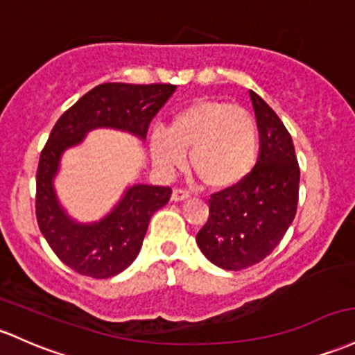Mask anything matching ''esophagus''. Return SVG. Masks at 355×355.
Listing matches in <instances>:
<instances>
[{
	"label": "esophagus",
	"instance_id": "esophagus-1",
	"mask_svg": "<svg viewBox=\"0 0 355 355\" xmlns=\"http://www.w3.org/2000/svg\"><path fill=\"white\" fill-rule=\"evenodd\" d=\"M189 197H190V193L187 192V190H182V189H173V192H171V202H184Z\"/></svg>",
	"mask_w": 355,
	"mask_h": 355
}]
</instances>
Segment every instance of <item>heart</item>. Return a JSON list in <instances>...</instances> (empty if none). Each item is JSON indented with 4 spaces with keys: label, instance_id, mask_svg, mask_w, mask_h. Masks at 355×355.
I'll return each mask as SVG.
<instances>
[{
    "label": "heart",
    "instance_id": "heart-1",
    "mask_svg": "<svg viewBox=\"0 0 355 355\" xmlns=\"http://www.w3.org/2000/svg\"><path fill=\"white\" fill-rule=\"evenodd\" d=\"M151 157L162 170L185 163L210 189H231L254 166L258 133L244 107L217 99H197L171 116L168 128H157L150 138Z\"/></svg>",
    "mask_w": 355,
    "mask_h": 355
}]
</instances>
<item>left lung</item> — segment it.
Masks as SVG:
<instances>
[{
    "mask_svg": "<svg viewBox=\"0 0 355 355\" xmlns=\"http://www.w3.org/2000/svg\"><path fill=\"white\" fill-rule=\"evenodd\" d=\"M259 131V155L243 182L214 193L197 244L210 263L239 271L266 258L295 219L300 168L293 139L272 109L249 91Z\"/></svg>",
    "mask_w": 355,
    "mask_h": 355,
    "instance_id": "1",
    "label": "left lung"
}]
</instances>
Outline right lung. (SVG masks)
I'll list each match as a JSON object with an SVG mask.
<instances>
[{"instance_id":"obj_1","label":"right lung","mask_w":355,"mask_h":355,"mask_svg":"<svg viewBox=\"0 0 355 355\" xmlns=\"http://www.w3.org/2000/svg\"><path fill=\"white\" fill-rule=\"evenodd\" d=\"M177 91L171 84L107 83L89 91L58 118L37 170V220L62 263L91 278H111L138 256L151 216L170 200V187L135 184L99 220L79 222L60 204L55 178L62 155L99 128L145 141L148 126Z\"/></svg>"}]
</instances>
